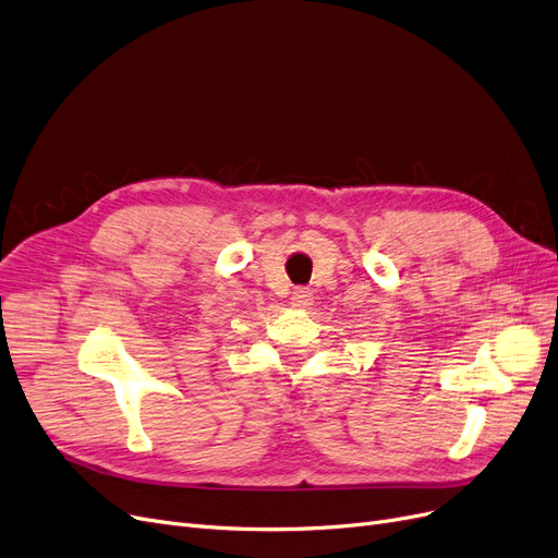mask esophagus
<instances>
[{"label": "esophagus", "instance_id": "obj_1", "mask_svg": "<svg viewBox=\"0 0 558 558\" xmlns=\"http://www.w3.org/2000/svg\"><path fill=\"white\" fill-rule=\"evenodd\" d=\"M292 301H294L296 307L313 305V292L307 290V287H296V290L292 292Z\"/></svg>", "mask_w": 558, "mask_h": 558}]
</instances>
